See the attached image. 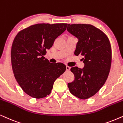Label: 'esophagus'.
Wrapping results in <instances>:
<instances>
[{"label": "esophagus", "mask_w": 123, "mask_h": 123, "mask_svg": "<svg viewBox=\"0 0 123 123\" xmlns=\"http://www.w3.org/2000/svg\"><path fill=\"white\" fill-rule=\"evenodd\" d=\"M66 71H69L70 70V67L66 66Z\"/></svg>", "instance_id": "34e87169"}]
</instances>
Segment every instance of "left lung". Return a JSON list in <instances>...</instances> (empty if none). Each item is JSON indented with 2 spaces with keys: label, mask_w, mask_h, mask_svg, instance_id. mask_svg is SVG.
<instances>
[{
  "label": "left lung",
  "mask_w": 123,
  "mask_h": 123,
  "mask_svg": "<svg viewBox=\"0 0 123 123\" xmlns=\"http://www.w3.org/2000/svg\"><path fill=\"white\" fill-rule=\"evenodd\" d=\"M67 30L78 39L74 54L83 57V69L71 68L74 80L68 86L70 93L81 99L99 91L109 76L112 52L110 42L102 31L90 24H68Z\"/></svg>",
  "instance_id": "8db88e82"
}]
</instances>
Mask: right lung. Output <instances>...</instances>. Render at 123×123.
I'll return each mask as SVG.
<instances>
[{
  "instance_id": "1",
  "label": "right lung",
  "mask_w": 123,
  "mask_h": 123,
  "mask_svg": "<svg viewBox=\"0 0 123 123\" xmlns=\"http://www.w3.org/2000/svg\"><path fill=\"white\" fill-rule=\"evenodd\" d=\"M67 24H37L21 30L11 48V63L16 80L32 98L45 97L55 81L64 73L62 63H51L43 56L55 39L66 30Z\"/></svg>"
}]
</instances>
